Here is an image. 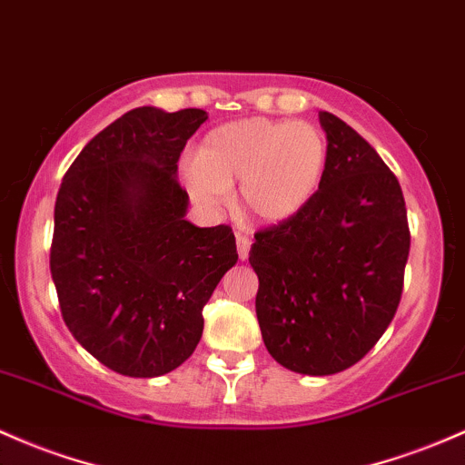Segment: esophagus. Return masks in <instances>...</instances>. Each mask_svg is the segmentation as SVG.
<instances>
[{
	"label": "esophagus",
	"instance_id": "1",
	"mask_svg": "<svg viewBox=\"0 0 465 465\" xmlns=\"http://www.w3.org/2000/svg\"><path fill=\"white\" fill-rule=\"evenodd\" d=\"M236 249H238V258L247 260L249 258V249H252V238L247 233L236 232Z\"/></svg>",
	"mask_w": 465,
	"mask_h": 465
}]
</instances>
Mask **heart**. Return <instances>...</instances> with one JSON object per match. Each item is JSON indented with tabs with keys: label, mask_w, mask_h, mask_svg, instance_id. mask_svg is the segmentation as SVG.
Returning a JSON list of instances; mask_svg holds the SVG:
<instances>
[{
	"label": "heart",
	"mask_w": 465,
	"mask_h": 465,
	"mask_svg": "<svg viewBox=\"0 0 465 465\" xmlns=\"http://www.w3.org/2000/svg\"><path fill=\"white\" fill-rule=\"evenodd\" d=\"M329 170V139L307 121L242 119L212 130L185 167L193 201L218 209L238 183V207L258 223L302 212Z\"/></svg>",
	"instance_id": "obj_1"
}]
</instances>
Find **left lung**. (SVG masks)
I'll use <instances>...</instances> for the list:
<instances>
[{"mask_svg": "<svg viewBox=\"0 0 465 465\" xmlns=\"http://www.w3.org/2000/svg\"><path fill=\"white\" fill-rule=\"evenodd\" d=\"M329 170L313 201L253 233L256 315L275 361L304 375L357 364L400 307L411 252L400 181L351 125L320 112Z\"/></svg>", "mask_w": 465, "mask_h": 465, "instance_id": "1", "label": "left lung"}]
</instances>
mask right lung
Wrapping results in <instances>:
<instances>
[{"mask_svg":"<svg viewBox=\"0 0 465 465\" xmlns=\"http://www.w3.org/2000/svg\"><path fill=\"white\" fill-rule=\"evenodd\" d=\"M205 110L136 108L74 158L54 203L50 273L74 340L114 373L178 369L203 335V307L236 264L229 224L185 221L181 152Z\"/></svg>","mask_w":465,"mask_h":465,"instance_id":"right-lung-1","label":"right lung"}]
</instances>
